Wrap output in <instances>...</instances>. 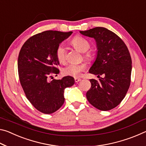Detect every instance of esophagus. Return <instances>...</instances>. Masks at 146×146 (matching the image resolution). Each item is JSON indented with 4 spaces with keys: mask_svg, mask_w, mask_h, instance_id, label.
<instances>
[{
    "mask_svg": "<svg viewBox=\"0 0 146 146\" xmlns=\"http://www.w3.org/2000/svg\"><path fill=\"white\" fill-rule=\"evenodd\" d=\"M80 80H81L80 78H75V81L76 83L78 82L79 81H80Z\"/></svg>",
    "mask_w": 146,
    "mask_h": 146,
    "instance_id": "esophagus-1",
    "label": "esophagus"
}]
</instances>
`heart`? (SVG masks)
Listing matches in <instances>:
<instances>
[{
    "label": "heart",
    "instance_id": "1",
    "mask_svg": "<svg viewBox=\"0 0 146 146\" xmlns=\"http://www.w3.org/2000/svg\"><path fill=\"white\" fill-rule=\"evenodd\" d=\"M71 43L75 48L82 53H86L90 48V44L86 38L80 36H76L74 37ZM56 56L58 60L60 63H64L66 59V49L64 44H60L58 45L56 49ZM86 58H91V54L88 53L86 55ZM86 66L84 64H70L64 67L62 70L64 75L67 76H71L74 77H77L82 71L85 70Z\"/></svg>",
    "mask_w": 146,
    "mask_h": 146
}]
</instances>
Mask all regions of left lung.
<instances>
[{
  "label": "left lung",
  "mask_w": 146,
  "mask_h": 146,
  "mask_svg": "<svg viewBox=\"0 0 146 146\" xmlns=\"http://www.w3.org/2000/svg\"><path fill=\"white\" fill-rule=\"evenodd\" d=\"M80 33L95 39L97 48L89 72L100 78L90 79L91 87L86 97L98 110H112L122 102L130 86L132 61L129 50L119 36L105 28L96 27Z\"/></svg>",
  "instance_id": "8db88e82"
}]
</instances>
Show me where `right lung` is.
<instances>
[{"label": "right lung", "mask_w": 146, "mask_h": 146, "mask_svg": "<svg viewBox=\"0 0 146 146\" xmlns=\"http://www.w3.org/2000/svg\"><path fill=\"white\" fill-rule=\"evenodd\" d=\"M72 31H46L28 39L20 51L18 71L20 82L28 100L44 114L55 112L64 102V90L75 83L70 76L60 80L53 79L58 74L59 61L56 49Z\"/></svg>", "instance_id": "1"}]
</instances>
